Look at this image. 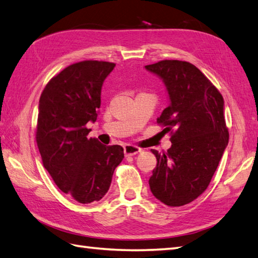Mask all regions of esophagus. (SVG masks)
Instances as JSON below:
<instances>
[{
	"label": "esophagus",
	"mask_w": 258,
	"mask_h": 258,
	"mask_svg": "<svg viewBox=\"0 0 258 258\" xmlns=\"http://www.w3.org/2000/svg\"><path fill=\"white\" fill-rule=\"evenodd\" d=\"M142 150L140 149V147L135 146V145H125L124 146V153L126 156H133L135 154H138V153H140Z\"/></svg>",
	"instance_id": "34e87169"
}]
</instances>
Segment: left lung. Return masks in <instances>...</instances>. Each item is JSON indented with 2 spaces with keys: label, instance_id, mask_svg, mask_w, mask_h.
I'll return each mask as SVG.
<instances>
[{
  "label": "left lung",
  "instance_id": "obj_1",
  "mask_svg": "<svg viewBox=\"0 0 258 258\" xmlns=\"http://www.w3.org/2000/svg\"><path fill=\"white\" fill-rule=\"evenodd\" d=\"M160 76L169 105L157 118L172 146L162 154L149 183L153 195L167 206H183L205 191L228 144L223 96L195 65L163 59L146 65Z\"/></svg>",
  "mask_w": 258,
  "mask_h": 258
}]
</instances>
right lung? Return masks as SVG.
Instances as JSON below:
<instances>
[{
	"label": "right lung",
	"instance_id": "right-lung-1",
	"mask_svg": "<svg viewBox=\"0 0 258 258\" xmlns=\"http://www.w3.org/2000/svg\"><path fill=\"white\" fill-rule=\"evenodd\" d=\"M114 63L86 59L65 68L43 90L36 125V143L43 165L65 194L82 204L100 201L124 158L119 145L89 139V122L101 107L104 80Z\"/></svg>",
	"mask_w": 258,
	"mask_h": 258
}]
</instances>
